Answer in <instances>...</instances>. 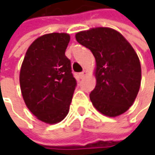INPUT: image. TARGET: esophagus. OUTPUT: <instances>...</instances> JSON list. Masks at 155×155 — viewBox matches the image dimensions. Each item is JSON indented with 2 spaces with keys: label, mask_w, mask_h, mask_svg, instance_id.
Returning <instances> with one entry per match:
<instances>
[{
  "label": "esophagus",
  "mask_w": 155,
  "mask_h": 155,
  "mask_svg": "<svg viewBox=\"0 0 155 155\" xmlns=\"http://www.w3.org/2000/svg\"><path fill=\"white\" fill-rule=\"evenodd\" d=\"M86 75H87V71H82L81 73H79V78H84Z\"/></svg>",
  "instance_id": "obj_1"
}]
</instances>
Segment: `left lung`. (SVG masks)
Returning <instances> with one entry per match:
<instances>
[{
	"label": "left lung",
	"mask_w": 155,
	"mask_h": 155,
	"mask_svg": "<svg viewBox=\"0 0 155 155\" xmlns=\"http://www.w3.org/2000/svg\"><path fill=\"white\" fill-rule=\"evenodd\" d=\"M96 59V87L90 94L103 115L116 117L133 105L141 81L140 59L122 33L110 27H93L75 35Z\"/></svg>",
	"instance_id": "obj_1"
}]
</instances>
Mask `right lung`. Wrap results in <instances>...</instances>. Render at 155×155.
Wrapping results in <instances>:
<instances>
[{
    "label": "right lung",
    "instance_id": "obj_1",
    "mask_svg": "<svg viewBox=\"0 0 155 155\" xmlns=\"http://www.w3.org/2000/svg\"><path fill=\"white\" fill-rule=\"evenodd\" d=\"M70 34L46 33L28 47L20 71L24 102L39 121L60 122L67 116L76 87L71 61L64 55Z\"/></svg>",
    "mask_w": 155,
    "mask_h": 155
}]
</instances>
